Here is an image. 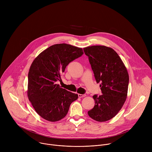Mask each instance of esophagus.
Here are the masks:
<instances>
[{
	"label": "esophagus",
	"mask_w": 152,
	"mask_h": 152,
	"mask_svg": "<svg viewBox=\"0 0 152 152\" xmlns=\"http://www.w3.org/2000/svg\"><path fill=\"white\" fill-rule=\"evenodd\" d=\"M86 96V94H78V97L81 98V97H85Z\"/></svg>",
	"instance_id": "1"
}]
</instances>
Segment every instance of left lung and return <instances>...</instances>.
Wrapping results in <instances>:
<instances>
[{
	"mask_svg": "<svg viewBox=\"0 0 152 152\" xmlns=\"http://www.w3.org/2000/svg\"><path fill=\"white\" fill-rule=\"evenodd\" d=\"M102 95L93 97L95 105L88 111L93 120L102 122L114 117L123 106L127 94L129 75L122 60L112 48L93 46L83 48Z\"/></svg>",
	"mask_w": 152,
	"mask_h": 152,
	"instance_id": "8db88e82",
	"label": "left lung"
}]
</instances>
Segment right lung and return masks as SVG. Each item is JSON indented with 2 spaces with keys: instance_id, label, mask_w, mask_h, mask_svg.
Returning <instances> with one entry per match:
<instances>
[{
  "instance_id": "obj_1",
  "label": "right lung",
  "mask_w": 152,
  "mask_h": 152,
  "mask_svg": "<svg viewBox=\"0 0 152 152\" xmlns=\"http://www.w3.org/2000/svg\"><path fill=\"white\" fill-rule=\"evenodd\" d=\"M83 54L82 48L56 44L42 52L33 61L28 73V96L35 111L49 121L67 114L71 103L78 98L56 84L68 64Z\"/></svg>"
}]
</instances>
